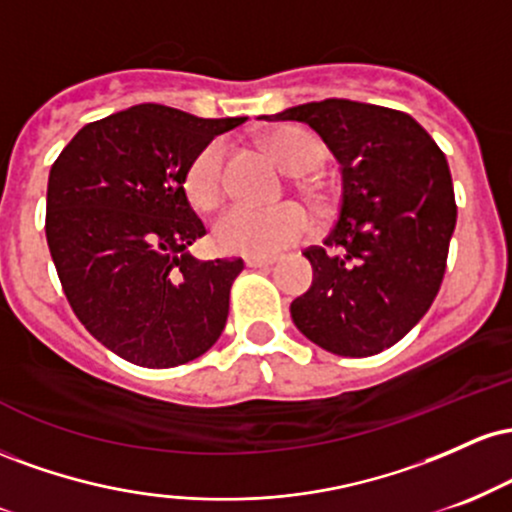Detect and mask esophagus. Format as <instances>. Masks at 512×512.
<instances>
[{"instance_id":"esophagus-1","label":"esophagus","mask_w":512,"mask_h":512,"mask_svg":"<svg viewBox=\"0 0 512 512\" xmlns=\"http://www.w3.org/2000/svg\"><path fill=\"white\" fill-rule=\"evenodd\" d=\"M274 262H276L274 257H245V264H248V267H255V269L272 267Z\"/></svg>"}]
</instances>
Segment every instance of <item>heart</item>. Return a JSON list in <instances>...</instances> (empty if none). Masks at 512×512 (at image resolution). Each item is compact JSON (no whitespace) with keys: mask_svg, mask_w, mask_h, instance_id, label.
Listing matches in <instances>:
<instances>
[{"mask_svg":"<svg viewBox=\"0 0 512 512\" xmlns=\"http://www.w3.org/2000/svg\"><path fill=\"white\" fill-rule=\"evenodd\" d=\"M269 154L291 173H310L320 166L322 144L301 127H276L264 134ZM223 161L226 144L214 139L192 158L185 173V192L197 209H211L223 195ZM313 231V216L296 202L276 207L236 204L214 221V245L221 252L250 257H269L291 248Z\"/></svg>","mask_w":512,"mask_h":512,"instance_id":"b5f03b06","label":"heart"}]
</instances>
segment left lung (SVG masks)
<instances>
[{
    "label": "left lung",
    "mask_w": 512,
    "mask_h": 512,
    "mask_svg": "<svg viewBox=\"0 0 512 512\" xmlns=\"http://www.w3.org/2000/svg\"><path fill=\"white\" fill-rule=\"evenodd\" d=\"M272 117L313 127L342 166L337 221L303 252L313 286L291 303L293 322L337 356L380 354L443 284L457 221L445 154L414 117L383 105L327 98Z\"/></svg>",
    "instance_id": "obj_1"
}]
</instances>
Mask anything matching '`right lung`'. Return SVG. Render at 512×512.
<instances>
[{
	"instance_id": "obj_1",
	"label": "right lung",
	"mask_w": 512,
	"mask_h": 512,
	"mask_svg": "<svg viewBox=\"0 0 512 512\" xmlns=\"http://www.w3.org/2000/svg\"><path fill=\"white\" fill-rule=\"evenodd\" d=\"M245 117L142 103L88 122L50 168L45 236L64 296L134 366L195 361L221 337L243 260H195L207 233L185 195L190 161Z\"/></svg>"
}]
</instances>
